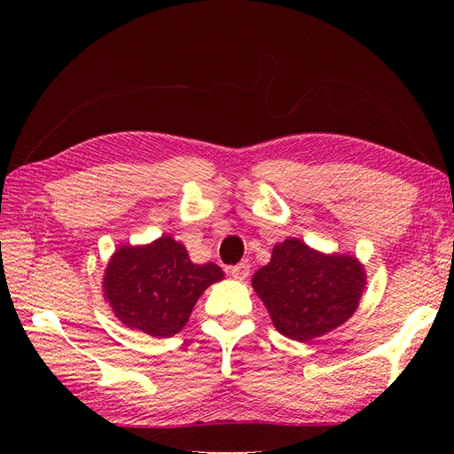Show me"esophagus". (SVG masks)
<instances>
[{
	"label": "esophagus",
	"instance_id": "obj_1",
	"mask_svg": "<svg viewBox=\"0 0 454 454\" xmlns=\"http://www.w3.org/2000/svg\"><path fill=\"white\" fill-rule=\"evenodd\" d=\"M229 272H231L232 278L246 280V278H248V274H250V263H248V261H240L239 265L229 267Z\"/></svg>",
	"mask_w": 454,
	"mask_h": 454
}]
</instances>
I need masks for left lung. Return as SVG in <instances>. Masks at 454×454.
Here are the masks:
<instances>
[{"mask_svg": "<svg viewBox=\"0 0 454 454\" xmlns=\"http://www.w3.org/2000/svg\"><path fill=\"white\" fill-rule=\"evenodd\" d=\"M278 332L299 342L322 337L345 324L360 305L365 270L352 255L316 252L299 239L272 248L252 278Z\"/></svg>", "mask_w": 454, "mask_h": 454, "instance_id": "obj_1", "label": "left lung"}]
</instances>
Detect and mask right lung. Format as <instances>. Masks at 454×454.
<instances>
[{
	"mask_svg": "<svg viewBox=\"0 0 454 454\" xmlns=\"http://www.w3.org/2000/svg\"><path fill=\"white\" fill-rule=\"evenodd\" d=\"M222 278V267L193 263L184 244L162 235L145 246H121L109 259L102 287L127 327L172 337L187 324L206 287Z\"/></svg>",
	"mask_w": 454,
	"mask_h": 454,
	"instance_id": "right-lung-1",
	"label": "right lung"
}]
</instances>
